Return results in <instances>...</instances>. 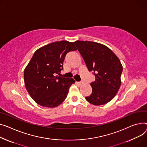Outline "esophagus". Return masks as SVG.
<instances>
[{
	"label": "esophagus",
	"instance_id": "1",
	"mask_svg": "<svg viewBox=\"0 0 147 147\" xmlns=\"http://www.w3.org/2000/svg\"><path fill=\"white\" fill-rule=\"evenodd\" d=\"M77 83V84H78L79 85H82V82H76Z\"/></svg>",
	"mask_w": 147,
	"mask_h": 147
}]
</instances>
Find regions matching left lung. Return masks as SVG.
<instances>
[{"mask_svg":"<svg viewBox=\"0 0 147 147\" xmlns=\"http://www.w3.org/2000/svg\"><path fill=\"white\" fill-rule=\"evenodd\" d=\"M82 56L89 71H94L95 80L90 83L92 93L86 97L90 103L99 106L110 102L121 84L123 67L118 57L108 47L92 41L73 42Z\"/></svg>","mask_w":147,"mask_h":147,"instance_id":"obj_1","label":"left lung"}]
</instances>
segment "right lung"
I'll return each instance as SVG.
<instances>
[{
  "mask_svg": "<svg viewBox=\"0 0 147 147\" xmlns=\"http://www.w3.org/2000/svg\"><path fill=\"white\" fill-rule=\"evenodd\" d=\"M76 50L73 42L60 41L43 46L34 53L25 68L24 77L28 93L37 104L55 107L65 99L75 81L61 76L60 71L67 53Z\"/></svg>",
  "mask_w": 147,
  "mask_h": 147,
  "instance_id": "add662e5",
  "label": "right lung"
}]
</instances>
